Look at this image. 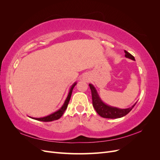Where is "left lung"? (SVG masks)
I'll list each match as a JSON object with an SVG mask.
<instances>
[{
    "label": "left lung",
    "mask_w": 160,
    "mask_h": 160,
    "mask_svg": "<svg viewBox=\"0 0 160 160\" xmlns=\"http://www.w3.org/2000/svg\"><path fill=\"white\" fill-rule=\"evenodd\" d=\"M125 57H127L128 59H130L133 61H135L134 57L131 55L129 52H128L126 51H125ZM89 85L91 91L92 101H93V108L97 111V113L102 118L109 119H117L122 118L123 116L126 115L128 113H129L137 103H135L132 107L127 109H119L118 108L112 107V106H110L105 103L103 101L101 100L98 91H97L93 85L89 83Z\"/></svg>",
    "instance_id": "obj_1"
}]
</instances>
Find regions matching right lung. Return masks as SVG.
<instances>
[{"label": "right lung", "instance_id": "add662e5", "mask_svg": "<svg viewBox=\"0 0 160 160\" xmlns=\"http://www.w3.org/2000/svg\"><path fill=\"white\" fill-rule=\"evenodd\" d=\"M76 85H77L76 82H75V83L72 85V86L71 87V88H70V90L69 91V94H68V95H67V98H66L63 105H62V107L59 110H57V111H55V112L52 113H51L49 115H47V116H45V117H43V118H31V117H29V118H31L32 119H34L38 120V121H41V122H52V121L59 119L61 117V116L63 115L65 111L67 108V106H68L69 100L71 99V94H72V89H73L74 87Z\"/></svg>", "mask_w": 160, "mask_h": 160}]
</instances>
